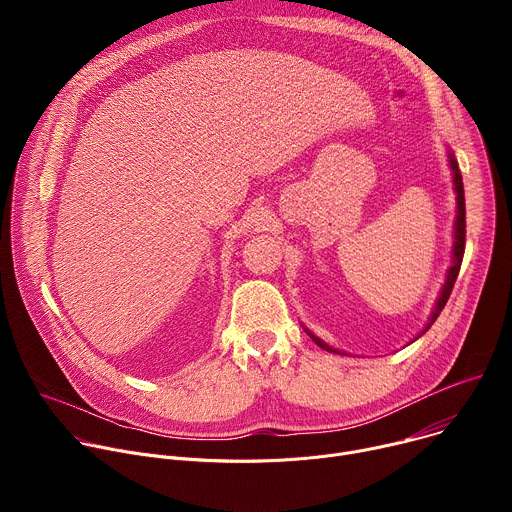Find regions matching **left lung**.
Here are the masks:
<instances>
[{
  "label": "left lung",
  "instance_id": "8db88e82",
  "mask_svg": "<svg viewBox=\"0 0 512 512\" xmlns=\"http://www.w3.org/2000/svg\"><path fill=\"white\" fill-rule=\"evenodd\" d=\"M450 166H452V170H454V186H456V194H458V218H456V243H454V265L450 267V271H448V279H446V285H444V289H442V296H440V300H437V304H435V310H433V314H431V318H429V324L425 326V330L423 332H427L429 330V326L437 320V316L442 314V310H444V306H446V302H448V298H450V294H452V289H454V283H456V279H458V273H460V265H462V259H464V249H466V200H464V182H462V172H460V168H458V162L454 160V156L450 154ZM421 332V334H423ZM310 336H312V340L318 344V346H322V348H326V350H330V352H338V350H334L332 346H328V344H324L320 338H316L312 332H308Z\"/></svg>",
  "mask_w": 512,
  "mask_h": 512
}]
</instances>
